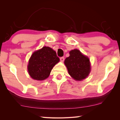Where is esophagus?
<instances>
[{"label":"esophagus","mask_w":120,"mask_h":120,"mask_svg":"<svg viewBox=\"0 0 120 120\" xmlns=\"http://www.w3.org/2000/svg\"><path fill=\"white\" fill-rule=\"evenodd\" d=\"M60 59L61 61L63 62V61H64V57H61V58H60Z\"/></svg>","instance_id":"34e87169"}]
</instances>
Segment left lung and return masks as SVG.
Returning a JSON list of instances; mask_svg holds the SVG:
<instances>
[{
    "label": "left lung",
    "instance_id": "8db88e82",
    "mask_svg": "<svg viewBox=\"0 0 120 120\" xmlns=\"http://www.w3.org/2000/svg\"><path fill=\"white\" fill-rule=\"evenodd\" d=\"M70 56L64 60L69 74L76 80H82L88 76L90 72V60L78 49L72 50Z\"/></svg>",
    "mask_w": 120,
    "mask_h": 120
}]
</instances>
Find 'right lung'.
I'll use <instances>...</instances> for the list:
<instances>
[{"label": "right lung", "instance_id": "right-lung-1", "mask_svg": "<svg viewBox=\"0 0 120 120\" xmlns=\"http://www.w3.org/2000/svg\"><path fill=\"white\" fill-rule=\"evenodd\" d=\"M59 61L55 51L48 46H44L31 56L27 65L28 74L34 80H45Z\"/></svg>", "mask_w": 120, "mask_h": 120}]
</instances>
